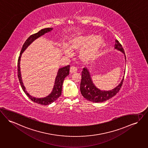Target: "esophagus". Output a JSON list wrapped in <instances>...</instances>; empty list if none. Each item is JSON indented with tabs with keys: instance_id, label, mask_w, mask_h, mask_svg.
Here are the masks:
<instances>
[{
	"instance_id": "34e87169",
	"label": "esophagus",
	"mask_w": 148,
	"mask_h": 148,
	"mask_svg": "<svg viewBox=\"0 0 148 148\" xmlns=\"http://www.w3.org/2000/svg\"><path fill=\"white\" fill-rule=\"evenodd\" d=\"M77 71V68L74 66H72L70 68V72L71 73H74L76 72Z\"/></svg>"
}]
</instances>
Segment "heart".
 Returning a JSON list of instances; mask_svg holds the SVG:
<instances>
[{
	"label": "heart",
	"instance_id": "b5f03b06",
	"mask_svg": "<svg viewBox=\"0 0 148 148\" xmlns=\"http://www.w3.org/2000/svg\"><path fill=\"white\" fill-rule=\"evenodd\" d=\"M105 45L106 40L103 37H98V35L93 34H88L73 37L70 41L69 46L71 50H80L79 59L83 62H88L96 59ZM70 49L66 47L64 52L66 54H70L71 53Z\"/></svg>",
	"mask_w": 148,
	"mask_h": 148
}]
</instances>
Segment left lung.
<instances>
[{"label":"left lung","instance_id":"1","mask_svg":"<svg viewBox=\"0 0 148 148\" xmlns=\"http://www.w3.org/2000/svg\"><path fill=\"white\" fill-rule=\"evenodd\" d=\"M115 42H116L114 46V49L121 51L124 54L125 59V61H126L125 51L121 45L117 40H115ZM123 79L124 76L118 86L112 89L109 90H102L96 87L92 81L89 69L84 68H83V70L82 73V80L80 86V92L82 96L90 102L96 103L103 102L108 100L118 93L121 87Z\"/></svg>","mask_w":148,"mask_h":148}]
</instances>
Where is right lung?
<instances>
[{"mask_svg":"<svg viewBox=\"0 0 148 148\" xmlns=\"http://www.w3.org/2000/svg\"><path fill=\"white\" fill-rule=\"evenodd\" d=\"M52 29H53L52 28H46L40 30L37 33L30 36L27 39L26 42L23 44L22 50L21 51V53L19 54V56L18 58V77L23 90L24 91V92L25 93V94L26 95L27 97L33 102H34L36 103L42 104V105H48V104H51L61 96L62 87L64 80L65 78L66 77H67L69 74L70 65H68L59 69L56 77L55 78L54 86L52 88V92L48 96L43 98H36L33 96H31L26 90V88L23 84L22 79L21 68H20V61H21V58L22 53L26 50L27 48L32 44L35 40L43 36L46 33L51 32Z\"/></svg>","mask_w":148,"mask_h":148,"instance_id":"add662e5","label":"right lung"}]
</instances>
